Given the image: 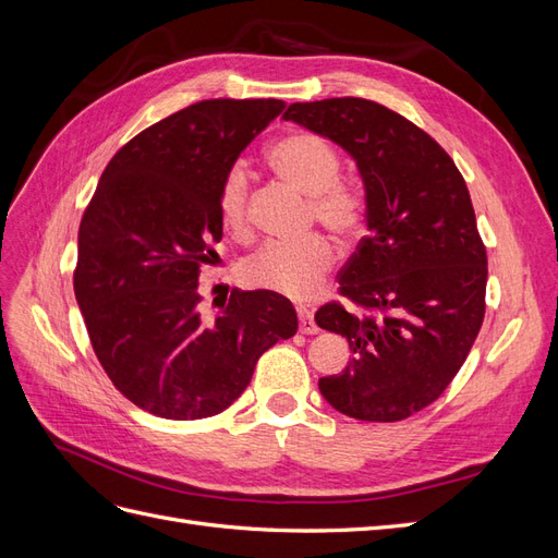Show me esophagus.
Segmentation results:
<instances>
[{
  "label": "esophagus",
  "instance_id": "1",
  "mask_svg": "<svg viewBox=\"0 0 558 558\" xmlns=\"http://www.w3.org/2000/svg\"><path fill=\"white\" fill-rule=\"evenodd\" d=\"M298 318H300V332H305V335H316L318 332V326H316V320H314V312L300 307L298 310Z\"/></svg>",
  "mask_w": 558,
  "mask_h": 558
}]
</instances>
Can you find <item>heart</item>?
Masks as SVG:
<instances>
[{"mask_svg": "<svg viewBox=\"0 0 558 558\" xmlns=\"http://www.w3.org/2000/svg\"><path fill=\"white\" fill-rule=\"evenodd\" d=\"M272 170L310 195V214L337 238L349 240L363 228L365 197L356 185L340 179L342 162L337 150L318 134H283L267 150ZM218 221L232 238L248 230V177L234 165L218 189ZM335 263V248L324 234H310L302 242H269L244 263V279L256 289L291 300L314 298Z\"/></svg>", "mask_w": 558, "mask_h": 558, "instance_id": "b5f03b06", "label": "heart"}]
</instances>
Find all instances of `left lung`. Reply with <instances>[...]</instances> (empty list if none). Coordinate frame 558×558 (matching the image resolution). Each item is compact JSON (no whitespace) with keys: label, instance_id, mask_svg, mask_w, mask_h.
Instances as JSON below:
<instances>
[{"label":"left lung","instance_id":"8db88e82","mask_svg":"<svg viewBox=\"0 0 558 558\" xmlns=\"http://www.w3.org/2000/svg\"><path fill=\"white\" fill-rule=\"evenodd\" d=\"M347 148L365 183L367 234L337 275L318 328L351 361L318 388L359 421H402L435 402L465 363L486 310V246L465 179L408 118L363 97L295 102L283 113Z\"/></svg>","mask_w":558,"mask_h":558}]
</instances>
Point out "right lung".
Wrapping results in <instances>:
<instances>
[{
  "instance_id": "1",
  "label": "right lung",
  "mask_w": 558,
  "mask_h": 558,
  "mask_svg": "<svg viewBox=\"0 0 558 558\" xmlns=\"http://www.w3.org/2000/svg\"><path fill=\"white\" fill-rule=\"evenodd\" d=\"M281 99H202L109 160L78 228L74 293L99 365L144 412L207 418L242 396L263 353L298 330L279 293L238 291L199 312L218 263V189Z\"/></svg>"
}]
</instances>
